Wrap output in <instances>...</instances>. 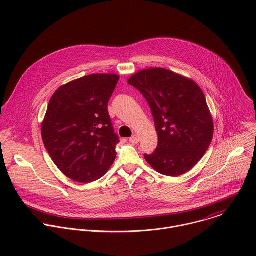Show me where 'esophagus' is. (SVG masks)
<instances>
[{"label":"esophagus","instance_id":"esophagus-1","mask_svg":"<svg viewBox=\"0 0 256 256\" xmlns=\"http://www.w3.org/2000/svg\"><path fill=\"white\" fill-rule=\"evenodd\" d=\"M138 140H140V138H138V136L136 134H134V136L130 138V142L132 144H138Z\"/></svg>","mask_w":256,"mask_h":256}]
</instances>
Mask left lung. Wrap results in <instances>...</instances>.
<instances>
[{"mask_svg":"<svg viewBox=\"0 0 256 256\" xmlns=\"http://www.w3.org/2000/svg\"><path fill=\"white\" fill-rule=\"evenodd\" d=\"M128 83L148 101L158 134L157 149L144 159L157 172L179 176L204 157L214 122L204 92L192 80L153 68L132 75Z\"/></svg>","mask_w":256,"mask_h":256,"instance_id":"left-lung-1","label":"left lung"}]
</instances>
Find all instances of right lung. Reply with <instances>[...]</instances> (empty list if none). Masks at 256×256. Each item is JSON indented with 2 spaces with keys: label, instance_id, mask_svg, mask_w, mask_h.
Instances as JSON below:
<instances>
[{
  "label": "right lung",
  "instance_id": "obj_1",
  "mask_svg": "<svg viewBox=\"0 0 256 256\" xmlns=\"http://www.w3.org/2000/svg\"><path fill=\"white\" fill-rule=\"evenodd\" d=\"M120 76L93 74L60 86L52 96L42 136L58 168L68 178L89 184L114 164L120 142L108 101Z\"/></svg>",
  "mask_w": 256,
  "mask_h": 256
}]
</instances>
